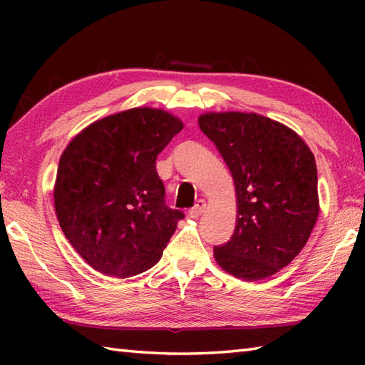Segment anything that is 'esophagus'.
Instances as JSON below:
<instances>
[{"label":"esophagus","mask_w":365,"mask_h":365,"mask_svg":"<svg viewBox=\"0 0 365 365\" xmlns=\"http://www.w3.org/2000/svg\"><path fill=\"white\" fill-rule=\"evenodd\" d=\"M205 207H207V204H205V200L204 199H199L197 202H196V205L191 208L190 210V216L191 218H199L200 215L204 213V210H205Z\"/></svg>","instance_id":"esophagus-1"}]
</instances>
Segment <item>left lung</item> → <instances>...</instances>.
<instances>
[{
	"label": "left lung",
	"mask_w": 365,
	"mask_h": 365,
	"mask_svg": "<svg viewBox=\"0 0 365 365\" xmlns=\"http://www.w3.org/2000/svg\"><path fill=\"white\" fill-rule=\"evenodd\" d=\"M199 127L234 177L237 226L215 260L229 274L260 281L289 265L319 218L317 165L289 127L255 113H207Z\"/></svg>",
	"instance_id": "obj_1"
}]
</instances>
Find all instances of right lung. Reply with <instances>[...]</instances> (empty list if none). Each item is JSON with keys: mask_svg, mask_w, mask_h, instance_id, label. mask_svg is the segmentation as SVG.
I'll use <instances>...</instances> for the list:
<instances>
[{"mask_svg": "<svg viewBox=\"0 0 365 365\" xmlns=\"http://www.w3.org/2000/svg\"><path fill=\"white\" fill-rule=\"evenodd\" d=\"M182 128L166 111L133 108L91 123L61 155L59 226L98 273L130 277L161 259L185 215L166 205L155 161Z\"/></svg>", "mask_w": 365, "mask_h": 365, "instance_id": "add662e5", "label": "right lung"}]
</instances>
